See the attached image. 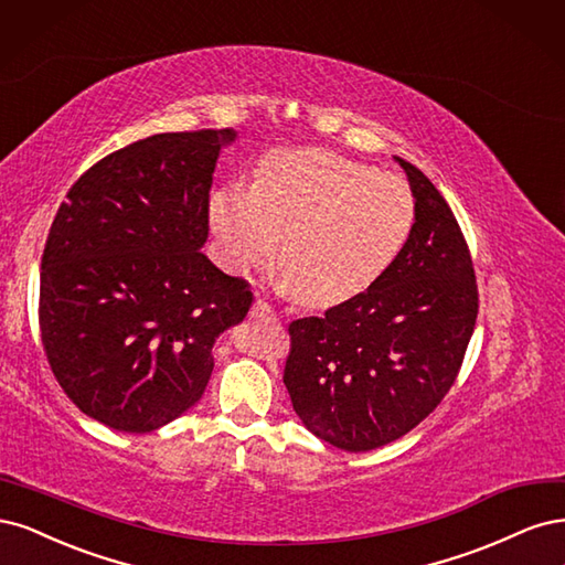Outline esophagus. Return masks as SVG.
<instances>
[{
  "label": "esophagus",
  "mask_w": 565,
  "mask_h": 565,
  "mask_svg": "<svg viewBox=\"0 0 565 565\" xmlns=\"http://www.w3.org/2000/svg\"><path fill=\"white\" fill-rule=\"evenodd\" d=\"M250 317L256 319V321H275V319H277L275 309H271L265 300H256V302H253V307H250Z\"/></svg>",
  "instance_id": "esophagus-1"
}]
</instances>
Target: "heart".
<instances>
[{
	"mask_svg": "<svg viewBox=\"0 0 565 565\" xmlns=\"http://www.w3.org/2000/svg\"><path fill=\"white\" fill-rule=\"evenodd\" d=\"M209 221L223 260L242 271L279 248V271L298 300L333 307L366 294L402 256L415 223L404 178L321 148L277 150L250 190L211 194Z\"/></svg>",
	"mask_w": 565,
	"mask_h": 565,
	"instance_id": "heart-1",
	"label": "heart"
}]
</instances>
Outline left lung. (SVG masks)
<instances>
[{
    "label": "left lung",
    "mask_w": 565,
    "mask_h": 565,
    "mask_svg": "<svg viewBox=\"0 0 565 565\" xmlns=\"http://www.w3.org/2000/svg\"><path fill=\"white\" fill-rule=\"evenodd\" d=\"M415 223L402 256L366 294L288 326L284 385L302 425L335 448L402 439L441 404L475 333L479 290L458 221L402 157Z\"/></svg>",
    "instance_id": "obj_1"
}]
</instances>
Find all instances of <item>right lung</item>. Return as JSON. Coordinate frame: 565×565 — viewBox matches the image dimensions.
<instances>
[{
  "instance_id": "add662e5",
  "label": "right lung",
  "mask_w": 565,
  "mask_h": 565,
  "mask_svg": "<svg viewBox=\"0 0 565 565\" xmlns=\"http://www.w3.org/2000/svg\"><path fill=\"white\" fill-rule=\"evenodd\" d=\"M236 131L157 134L90 167L61 204L42 256L40 331L82 413L145 434L202 398L213 344L253 294L209 239L215 161Z\"/></svg>"
}]
</instances>
